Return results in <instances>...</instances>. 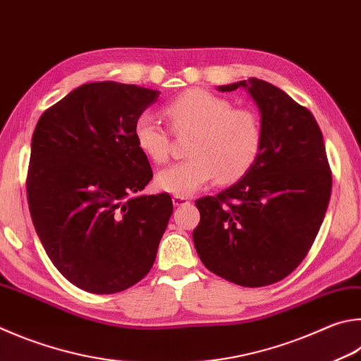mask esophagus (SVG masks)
Here are the masks:
<instances>
[{"instance_id":"34e87169","label":"esophagus","mask_w":361,"mask_h":361,"mask_svg":"<svg viewBox=\"0 0 361 361\" xmlns=\"http://www.w3.org/2000/svg\"><path fill=\"white\" fill-rule=\"evenodd\" d=\"M172 202H173L175 207H181V205H186V203H189V199L188 197H181V195H173Z\"/></svg>"}]
</instances>
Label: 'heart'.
<instances>
[{"mask_svg": "<svg viewBox=\"0 0 361 361\" xmlns=\"http://www.w3.org/2000/svg\"><path fill=\"white\" fill-rule=\"evenodd\" d=\"M164 115L176 134L192 133L186 147L189 158L156 175V185L164 192L188 197L214 178L222 185L235 183L259 158L262 128L257 115L233 109L224 97L200 88L188 90L164 107ZM134 139L149 161H167L169 134L153 115L137 118Z\"/></svg>", "mask_w": 361, "mask_h": 361, "instance_id": "b5f03b06", "label": "heart"}]
</instances>
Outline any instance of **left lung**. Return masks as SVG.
I'll return each instance as SVG.
<instances>
[{"label": "left lung", "instance_id": "8db88e82", "mask_svg": "<svg viewBox=\"0 0 361 361\" xmlns=\"http://www.w3.org/2000/svg\"><path fill=\"white\" fill-rule=\"evenodd\" d=\"M243 87L260 114L262 148L251 170L216 197L195 202L194 246L209 271L243 287L278 283L306 257L331 194L324 137L306 107L259 78Z\"/></svg>", "mask_w": 361, "mask_h": 361}]
</instances>
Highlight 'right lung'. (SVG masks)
<instances>
[{"label":"right lung","mask_w":361,"mask_h":361,"mask_svg":"<svg viewBox=\"0 0 361 361\" xmlns=\"http://www.w3.org/2000/svg\"><path fill=\"white\" fill-rule=\"evenodd\" d=\"M159 91L93 82L45 110L31 139L26 194L45 252L91 293H116L154 264L173 212L169 194L140 195L153 178L134 124Z\"/></svg>","instance_id":"add662e5"}]
</instances>
